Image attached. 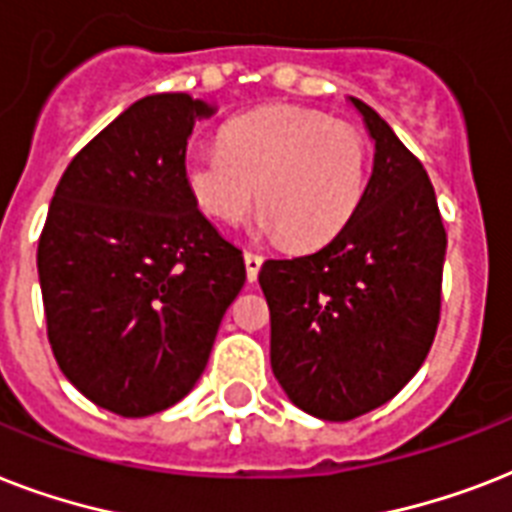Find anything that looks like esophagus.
<instances>
[{"label":"esophagus","instance_id":"obj_1","mask_svg":"<svg viewBox=\"0 0 512 512\" xmlns=\"http://www.w3.org/2000/svg\"><path fill=\"white\" fill-rule=\"evenodd\" d=\"M244 265H247V279L255 281L260 268H263V255L260 252H244Z\"/></svg>","mask_w":512,"mask_h":512}]
</instances>
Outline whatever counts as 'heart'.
Returning a JSON list of instances; mask_svg holds the SVG:
<instances>
[{
    "mask_svg": "<svg viewBox=\"0 0 512 512\" xmlns=\"http://www.w3.org/2000/svg\"><path fill=\"white\" fill-rule=\"evenodd\" d=\"M183 180L204 215L239 223L260 204V228L321 247L356 215L369 183V146L348 122L300 106H268L223 127L220 146L191 148Z\"/></svg>",
    "mask_w": 512,
    "mask_h": 512,
    "instance_id": "heart-1",
    "label": "heart"
}]
</instances>
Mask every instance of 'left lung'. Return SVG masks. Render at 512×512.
Wrapping results in <instances>:
<instances>
[{"label":"left lung","mask_w":512,"mask_h":512,"mask_svg":"<svg viewBox=\"0 0 512 512\" xmlns=\"http://www.w3.org/2000/svg\"><path fill=\"white\" fill-rule=\"evenodd\" d=\"M374 138L356 215L319 252L265 260L271 366L292 404L329 422L382 406L412 380L441 319L446 231L422 162L374 108L350 98Z\"/></svg>","instance_id":"1"}]
</instances>
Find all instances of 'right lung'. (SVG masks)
Segmentation results:
<instances>
[{
    "instance_id": "add662e5",
    "label": "right lung",
    "mask_w": 512,
    "mask_h": 512,
    "mask_svg": "<svg viewBox=\"0 0 512 512\" xmlns=\"http://www.w3.org/2000/svg\"><path fill=\"white\" fill-rule=\"evenodd\" d=\"M212 111L185 92L132 103L71 159L39 236L60 372L122 417L162 412L196 385L247 281L241 249L183 180L193 122Z\"/></svg>"
}]
</instances>
